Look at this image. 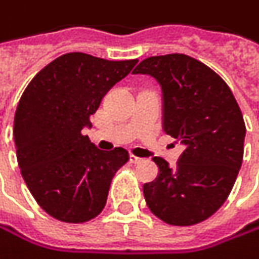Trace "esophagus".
<instances>
[{
    "instance_id": "34e87169",
    "label": "esophagus",
    "mask_w": 259,
    "mask_h": 259,
    "mask_svg": "<svg viewBox=\"0 0 259 259\" xmlns=\"http://www.w3.org/2000/svg\"><path fill=\"white\" fill-rule=\"evenodd\" d=\"M128 159H131V162H132V164H140V162H143V161H144L143 158H138V156H135V155H131V158H128Z\"/></svg>"
}]
</instances>
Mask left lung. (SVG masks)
<instances>
[{
    "instance_id": "8db88e82",
    "label": "left lung",
    "mask_w": 259,
    "mask_h": 259,
    "mask_svg": "<svg viewBox=\"0 0 259 259\" xmlns=\"http://www.w3.org/2000/svg\"><path fill=\"white\" fill-rule=\"evenodd\" d=\"M134 74L159 83L162 128L185 146L175 168L153 158L159 173L144 184L147 206L168 225L200 223L225 203L241 168L246 125L237 100L219 74L187 54L149 57Z\"/></svg>"
}]
</instances>
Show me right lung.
<instances>
[{
    "mask_svg": "<svg viewBox=\"0 0 259 259\" xmlns=\"http://www.w3.org/2000/svg\"><path fill=\"white\" fill-rule=\"evenodd\" d=\"M138 60H106L68 53L40 69L24 91L13 135L22 178L51 217L83 223L97 217L127 150L97 149L83 135L107 91Z\"/></svg>",
    "mask_w": 259,
    "mask_h": 259,
    "instance_id": "add662e5",
    "label": "right lung"
}]
</instances>
